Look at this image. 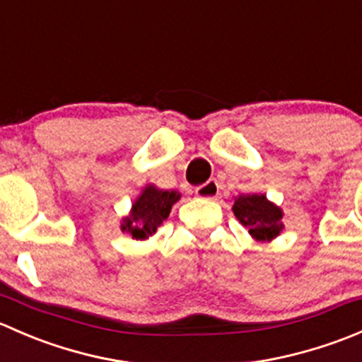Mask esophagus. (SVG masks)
<instances>
[{"mask_svg": "<svg viewBox=\"0 0 362 362\" xmlns=\"http://www.w3.org/2000/svg\"><path fill=\"white\" fill-rule=\"evenodd\" d=\"M221 192V185L217 184V180H208L206 184L196 187V196L203 199H215Z\"/></svg>", "mask_w": 362, "mask_h": 362, "instance_id": "esophagus-1", "label": "esophagus"}]
</instances>
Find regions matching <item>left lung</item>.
Wrapping results in <instances>:
<instances>
[{
  "mask_svg": "<svg viewBox=\"0 0 362 362\" xmlns=\"http://www.w3.org/2000/svg\"><path fill=\"white\" fill-rule=\"evenodd\" d=\"M233 211L255 240H273L284 228L280 224L282 210L262 194L238 196L233 204Z\"/></svg>",
  "mask_w": 362,
  "mask_h": 362,
  "instance_id": "obj_1",
  "label": "left lung"
}]
</instances>
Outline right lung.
Here are the masks:
<instances>
[{"label": "right lung", "mask_w": 362, "mask_h": 362, "mask_svg": "<svg viewBox=\"0 0 362 362\" xmlns=\"http://www.w3.org/2000/svg\"><path fill=\"white\" fill-rule=\"evenodd\" d=\"M180 199L177 191H160L148 185L133 204L129 217L124 218L122 229L129 231L133 238L145 240L154 235L158 226L170 215L171 206Z\"/></svg>", "instance_id": "obj_1"}]
</instances>
